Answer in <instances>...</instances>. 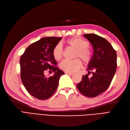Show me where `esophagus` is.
I'll return each mask as SVG.
<instances>
[{
  "label": "esophagus",
  "mask_w": 130,
  "mask_h": 130,
  "mask_svg": "<svg viewBox=\"0 0 130 130\" xmlns=\"http://www.w3.org/2000/svg\"><path fill=\"white\" fill-rule=\"evenodd\" d=\"M66 74H68V75H73V73H69V72H65V73Z\"/></svg>",
  "instance_id": "34e87169"
}]
</instances>
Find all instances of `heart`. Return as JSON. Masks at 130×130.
Masks as SVG:
<instances>
[{
    "instance_id": "1",
    "label": "heart",
    "mask_w": 130,
    "mask_h": 130,
    "mask_svg": "<svg viewBox=\"0 0 130 130\" xmlns=\"http://www.w3.org/2000/svg\"><path fill=\"white\" fill-rule=\"evenodd\" d=\"M66 43L71 47L76 49L74 57H80L85 63H89L92 59V53L88 47L89 43L80 37H76L66 41ZM63 49L62 45L58 43L54 47L52 50V55L54 59L59 61L62 58ZM82 62L80 59H75L72 60H63L60 63V67L66 72H75L80 68Z\"/></svg>"
}]
</instances>
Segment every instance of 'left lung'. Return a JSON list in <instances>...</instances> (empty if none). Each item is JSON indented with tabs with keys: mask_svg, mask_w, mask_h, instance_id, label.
<instances>
[{
	"mask_svg": "<svg viewBox=\"0 0 130 130\" xmlns=\"http://www.w3.org/2000/svg\"><path fill=\"white\" fill-rule=\"evenodd\" d=\"M84 36L93 46L94 53L88 63V74L83 75L76 85L79 92L88 97H95L109 87L117 69V54L110 43L103 37L90 34ZM92 76L89 75L91 72Z\"/></svg>",
	"mask_w": 130,
	"mask_h": 130,
	"instance_id": "8db88e82",
	"label": "left lung"
}]
</instances>
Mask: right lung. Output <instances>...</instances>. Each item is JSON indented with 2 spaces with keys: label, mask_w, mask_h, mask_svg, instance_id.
Returning <instances> with one entry per match:
<instances>
[{
  "label": "right lung",
  "mask_w": 130,
  "mask_h": 130,
  "mask_svg": "<svg viewBox=\"0 0 130 130\" xmlns=\"http://www.w3.org/2000/svg\"><path fill=\"white\" fill-rule=\"evenodd\" d=\"M62 37H46L32 43L24 51L20 59L22 82L30 94L41 100H45L54 94L61 75L52 55L54 47ZM46 71L54 72L53 76L46 77Z\"/></svg>",
  "instance_id": "obj_1"
}]
</instances>
